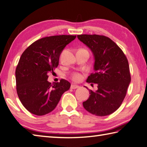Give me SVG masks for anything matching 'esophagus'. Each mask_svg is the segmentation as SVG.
<instances>
[{"label":"esophagus","instance_id":"34e87169","mask_svg":"<svg viewBox=\"0 0 147 147\" xmlns=\"http://www.w3.org/2000/svg\"><path fill=\"white\" fill-rule=\"evenodd\" d=\"M70 88H71V89H74L79 88V86H77V85H76V84H71Z\"/></svg>","mask_w":147,"mask_h":147}]
</instances>
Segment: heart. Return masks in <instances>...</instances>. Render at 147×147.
I'll return each instance as SVG.
<instances>
[{
    "mask_svg": "<svg viewBox=\"0 0 147 147\" xmlns=\"http://www.w3.org/2000/svg\"><path fill=\"white\" fill-rule=\"evenodd\" d=\"M71 78H72V79L75 80V81H80L82 79V76L80 73L75 72L71 75Z\"/></svg>",
    "mask_w": 147,
    "mask_h": 147,
    "instance_id": "obj_1",
    "label": "heart"
}]
</instances>
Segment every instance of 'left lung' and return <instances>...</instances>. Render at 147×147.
<instances>
[{"mask_svg":"<svg viewBox=\"0 0 147 147\" xmlns=\"http://www.w3.org/2000/svg\"><path fill=\"white\" fill-rule=\"evenodd\" d=\"M77 37L91 49L94 58V72L86 82L98 84L97 91H89L90 96L83 102V107L94 115H109L121 105L131 82L127 59L106 36L83 34Z\"/></svg>","mask_w":147,"mask_h":147,"instance_id":"obj_1","label":"left lung"}]
</instances>
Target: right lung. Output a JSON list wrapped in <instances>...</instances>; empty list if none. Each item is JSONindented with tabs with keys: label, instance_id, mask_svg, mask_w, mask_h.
Returning a JSON list of instances; mask_svg holds the SVG:
<instances>
[{
	"label": "right lung",
	"instance_id": "add662e5",
	"mask_svg": "<svg viewBox=\"0 0 147 147\" xmlns=\"http://www.w3.org/2000/svg\"><path fill=\"white\" fill-rule=\"evenodd\" d=\"M76 35H54L34 42L21 56L16 69L17 94L23 105L33 114L44 115L52 112L62 94L70 88L65 79L51 84L49 72L58 66L59 58L67 44Z\"/></svg>",
	"mask_w": 147,
	"mask_h": 147
}]
</instances>
